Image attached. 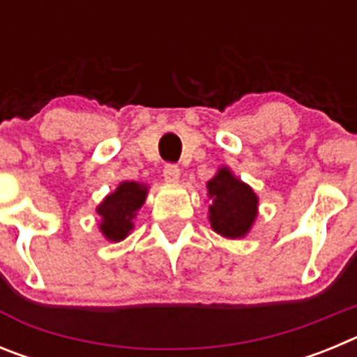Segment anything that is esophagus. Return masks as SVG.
I'll list each match as a JSON object with an SVG mask.
<instances>
[{"instance_id": "34e87169", "label": "esophagus", "mask_w": 357, "mask_h": 357, "mask_svg": "<svg viewBox=\"0 0 357 357\" xmlns=\"http://www.w3.org/2000/svg\"><path fill=\"white\" fill-rule=\"evenodd\" d=\"M181 178V169L175 164H166L164 166V182L166 184H176Z\"/></svg>"}]
</instances>
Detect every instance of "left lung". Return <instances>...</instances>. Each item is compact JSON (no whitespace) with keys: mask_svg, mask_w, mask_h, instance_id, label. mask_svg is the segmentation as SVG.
I'll return each mask as SVG.
<instances>
[{"mask_svg":"<svg viewBox=\"0 0 357 357\" xmlns=\"http://www.w3.org/2000/svg\"><path fill=\"white\" fill-rule=\"evenodd\" d=\"M207 197L211 198L209 222L214 232L229 239L245 238L257 218L259 198L254 189L223 166L207 182Z\"/></svg>","mask_w":357,"mask_h":357,"instance_id":"8db88e82","label":"left lung"}]
</instances>
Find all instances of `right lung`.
Instances as JSON below:
<instances>
[{"mask_svg":"<svg viewBox=\"0 0 357 357\" xmlns=\"http://www.w3.org/2000/svg\"><path fill=\"white\" fill-rule=\"evenodd\" d=\"M148 195V185L125 181L116 188L114 193L107 195L96 207L102 216L100 230L109 241H121L134 229V218L143 207Z\"/></svg>","mask_w":357,"mask_h":357,"instance_id":"obj_1","label":"right lung"}]
</instances>
